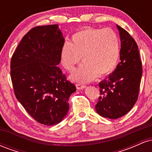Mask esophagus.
Listing matches in <instances>:
<instances>
[{
  "label": "esophagus",
  "mask_w": 152,
  "mask_h": 152,
  "mask_svg": "<svg viewBox=\"0 0 152 152\" xmlns=\"http://www.w3.org/2000/svg\"><path fill=\"white\" fill-rule=\"evenodd\" d=\"M76 88H77V89H83V88H86V85L79 84V83H78V84H76Z\"/></svg>",
  "instance_id": "1"
}]
</instances>
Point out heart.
<instances>
[{
	"mask_svg": "<svg viewBox=\"0 0 152 152\" xmlns=\"http://www.w3.org/2000/svg\"><path fill=\"white\" fill-rule=\"evenodd\" d=\"M121 44L118 34L111 28L86 27L73 35L71 41H65L60 51L63 66L74 71L75 66L84 61L73 73L75 81L88 82L107 76L116 68L120 56Z\"/></svg>",
	"mask_w": 152,
	"mask_h": 152,
	"instance_id": "obj_1",
	"label": "heart"
}]
</instances>
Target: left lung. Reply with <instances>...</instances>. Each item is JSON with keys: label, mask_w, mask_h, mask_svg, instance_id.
Returning a JSON list of instances; mask_svg holds the SVG:
<instances>
[{"label": "left lung", "mask_w": 152, "mask_h": 152, "mask_svg": "<svg viewBox=\"0 0 152 152\" xmlns=\"http://www.w3.org/2000/svg\"><path fill=\"white\" fill-rule=\"evenodd\" d=\"M121 39L120 62L114 72L101 81L100 94L96 105L103 117L116 119L126 114L137 102L142 76L138 46L126 30L117 25Z\"/></svg>", "instance_id": "obj_1"}]
</instances>
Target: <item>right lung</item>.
I'll use <instances>...</instances> for the list:
<instances>
[{
	"instance_id": "add662e5",
	"label": "right lung",
	"mask_w": 152,
	"mask_h": 152,
	"mask_svg": "<svg viewBox=\"0 0 152 152\" xmlns=\"http://www.w3.org/2000/svg\"><path fill=\"white\" fill-rule=\"evenodd\" d=\"M64 43L58 25L36 26L23 37L10 61L15 97L30 116L46 126L64 119L69 96L76 91L58 67Z\"/></svg>"
}]
</instances>
